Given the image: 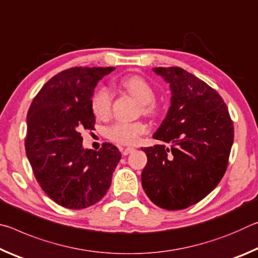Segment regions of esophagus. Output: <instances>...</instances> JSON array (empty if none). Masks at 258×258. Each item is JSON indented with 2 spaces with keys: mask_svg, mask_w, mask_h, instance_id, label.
<instances>
[{
  "mask_svg": "<svg viewBox=\"0 0 258 258\" xmlns=\"http://www.w3.org/2000/svg\"><path fill=\"white\" fill-rule=\"evenodd\" d=\"M120 151L124 156H127L128 154H132L133 151H135V149H134V148H121Z\"/></svg>",
  "mask_w": 258,
  "mask_h": 258,
  "instance_id": "34e87169",
  "label": "esophagus"
}]
</instances>
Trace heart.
I'll return each instance as SVG.
<instances>
[{
  "label": "heart",
  "mask_w": 258,
  "mask_h": 258,
  "mask_svg": "<svg viewBox=\"0 0 258 258\" xmlns=\"http://www.w3.org/2000/svg\"><path fill=\"white\" fill-rule=\"evenodd\" d=\"M120 85L142 103L143 111L146 113L156 112L157 107L154 102L155 90L146 78L139 75L126 76L120 81ZM111 90L108 86H100L91 99V108L94 115L101 119L108 117L111 110ZM146 132L147 126L141 121H117L107 130V137L119 145L130 146L137 143L140 137Z\"/></svg>",
  "instance_id": "heart-1"
}]
</instances>
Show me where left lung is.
Wrapping results in <instances>:
<instances>
[{
  "mask_svg": "<svg viewBox=\"0 0 258 258\" xmlns=\"http://www.w3.org/2000/svg\"><path fill=\"white\" fill-rule=\"evenodd\" d=\"M171 87V107L154 134L165 143L148 147L143 190L168 211L199 203L223 177L233 143V123L215 90L178 67L154 68Z\"/></svg>",
  "mask_w": 258,
  "mask_h": 258,
  "instance_id": "1",
  "label": "left lung"
}]
</instances>
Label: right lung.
Wrapping results in <instances>:
<instances>
[{
    "mask_svg": "<svg viewBox=\"0 0 258 258\" xmlns=\"http://www.w3.org/2000/svg\"><path fill=\"white\" fill-rule=\"evenodd\" d=\"M113 67H74L43 85L27 113L26 155L42 190L62 207L92 206L107 194L120 160L118 148H83L82 130H93L94 87Z\"/></svg>",
    "mask_w": 258,
    "mask_h": 258,
    "instance_id": "right-lung-1",
    "label": "right lung"
}]
</instances>
